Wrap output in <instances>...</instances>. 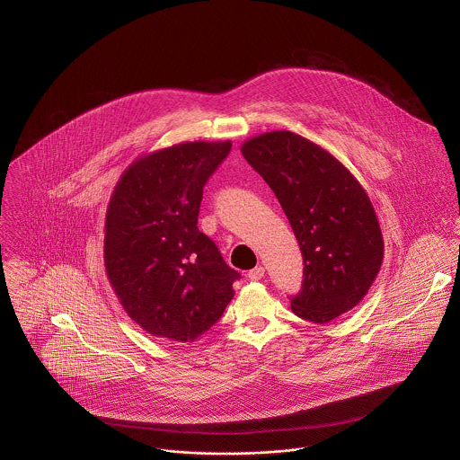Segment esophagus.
I'll list each match as a JSON object with an SVG mask.
<instances>
[{
    "label": "esophagus",
    "instance_id": "esophagus-1",
    "mask_svg": "<svg viewBox=\"0 0 460 460\" xmlns=\"http://www.w3.org/2000/svg\"><path fill=\"white\" fill-rule=\"evenodd\" d=\"M263 274H265V269H263L262 265H257V267H253V269L248 272V278H250L252 281H259L261 278H263Z\"/></svg>",
    "mask_w": 460,
    "mask_h": 460
}]
</instances>
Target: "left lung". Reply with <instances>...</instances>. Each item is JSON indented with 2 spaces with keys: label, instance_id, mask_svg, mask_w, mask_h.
Masks as SVG:
<instances>
[{
  "label": "left lung",
  "instance_id": "8db88e82",
  "mask_svg": "<svg viewBox=\"0 0 460 460\" xmlns=\"http://www.w3.org/2000/svg\"><path fill=\"white\" fill-rule=\"evenodd\" d=\"M241 152L274 191L303 253L305 279L292 312L328 324L352 310L385 259L381 226L363 186L328 150L296 132H263Z\"/></svg>",
  "mask_w": 460,
  "mask_h": 460
}]
</instances>
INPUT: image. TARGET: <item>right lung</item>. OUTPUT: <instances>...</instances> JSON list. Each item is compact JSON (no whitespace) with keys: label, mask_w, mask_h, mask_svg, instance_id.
Masks as SVG:
<instances>
[{"label":"right lung","mask_w":460,"mask_h":460,"mask_svg":"<svg viewBox=\"0 0 460 460\" xmlns=\"http://www.w3.org/2000/svg\"><path fill=\"white\" fill-rule=\"evenodd\" d=\"M232 141H184L137 157L110 198L108 279L132 321L155 338L195 341L212 328L241 278L198 230L203 186Z\"/></svg>","instance_id":"1"}]
</instances>
